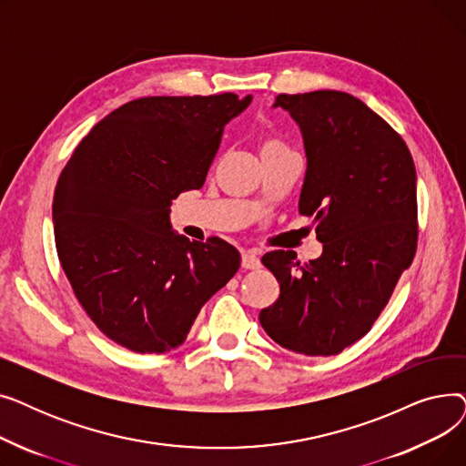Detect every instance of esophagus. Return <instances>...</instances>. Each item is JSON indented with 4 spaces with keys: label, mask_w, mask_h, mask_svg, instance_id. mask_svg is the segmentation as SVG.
I'll return each instance as SVG.
<instances>
[{
    "label": "esophagus",
    "mask_w": 466,
    "mask_h": 466,
    "mask_svg": "<svg viewBox=\"0 0 466 466\" xmlns=\"http://www.w3.org/2000/svg\"><path fill=\"white\" fill-rule=\"evenodd\" d=\"M241 266L246 268V270H257V268H260V257L257 251L253 249H248L241 253Z\"/></svg>",
    "instance_id": "esophagus-1"
}]
</instances>
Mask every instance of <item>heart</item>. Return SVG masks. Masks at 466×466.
Masks as SVG:
<instances>
[{"label":"heart","instance_id":"heart-1","mask_svg":"<svg viewBox=\"0 0 466 466\" xmlns=\"http://www.w3.org/2000/svg\"><path fill=\"white\" fill-rule=\"evenodd\" d=\"M268 149H289V147L281 139L270 137V139H266L262 145V151H268Z\"/></svg>","mask_w":466,"mask_h":466}]
</instances>
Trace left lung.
<instances>
[{
	"label": "left lung",
	"mask_w": 466,
	"mask_h": 466,
	"mask_svg": "<svg viewBox=\"0 0 466 466\" xmlns=\"http://www.w3.org/2000/svg\"><path fill=\"white\" fill-rule=\"evenodd\" d=\"M304 136L300 215L313 217L323 255L300 264L270 251L279 283L260 311L276 344L308 357L338 355L374 325L418 251V187L404 139L359 97L338 90L279 94Z\"/></svg>",
	"instance_id": "left-lung-1"
}]
</instances>
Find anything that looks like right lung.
Masks as SVG:
<instances>
[{
    "mask_svg": "<svg viewBox=\"0 0 466 466\" xmlns=\"http://www.w3.org/2000/svg\"><path fill=\"white\" fill-rule=\"evenodd\" d=\"M251 96H149L81 139L53 200L64 274L92 323L136 353L181 346L200 308L238 272L220 238L171 232L169 204L202 188L225 125Z\"/></svg>",
    "mask_w": 466,
    "mask_h": 466,
    "instance_id": "obj_1",
    "label": "right lung"
}]
</instances>
